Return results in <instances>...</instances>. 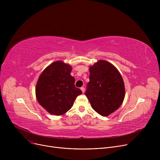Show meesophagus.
I'll use <instances>...</instances> for the list:
<instances>
[{
  "label": "esophagus",
  "instance_id": "1",
  "mask_svg": "<svg viewBox=\"0 0 160 160\" xmlns=\"http://www.w3.org/2000/svg\"><path fill=\"white\" fill-rule=\"evenodd\" d=\"M80 89L82 90V93H84V92H85V88H83V87H82V88H80Z\"/></svg>",
  "mask_w": 160,
  "mask_h": 160
}]
</instances>
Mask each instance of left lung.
I'll return each instance as SVG.
<instances>
[{
  "label": "left lung",
  "mask_w": 160,
  "mask_h": 160,
  "mask_svg": "<svg viewBox=\"0 0 160 160\" xmlns=\"http://www.w3.org/2000/svg\"><path fill=\"white\" fill-rule=\"evenodd\" d=\"M89 73L85 95L96 112L108 116L116 111L124 100L122 76L113 65L102 60L89 67Z\"/></svg>",
  "instance_id": "8db88e82"
}]
</instances>
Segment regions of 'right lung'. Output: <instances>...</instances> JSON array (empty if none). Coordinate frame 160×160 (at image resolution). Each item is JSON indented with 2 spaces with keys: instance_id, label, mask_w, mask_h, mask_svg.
<instances>
[{
  "instance_id": "1",
  "label": "right lung",
  "mask_w": 160,
  "mask_h": 160,
  "mask_svg": "<svg viewBox=\"0 0 160 160\" xmlns=\"http://www.w3.org/2000/svg\"><path fill=\"white\" fill-rule=\"evenodd\" d=\"M72 67L62 61L49 65L38 78L36 95L39 104L54 115H62L72 108L82 91L74 86Z\"/></svg>"
}]
</instances>
